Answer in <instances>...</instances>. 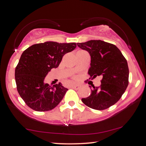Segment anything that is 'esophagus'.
Here are the masks:
<instances>
[{"mask_svg":"<svg viewBox=\"0 0 146 146\" xmlns=\"http://www.w3.org/2000/svg\"><path fill=\"white\" fill-rule=\"evenodd\" d=\"M71 88L74 89V90H78L79 88H80V86L78 85V84H73V85H72V86H71Z\"/></svg>","mask_w":146,"mask_h":146,"instance_id":"esophagus-1","label":"esophagus"}]
</instances>
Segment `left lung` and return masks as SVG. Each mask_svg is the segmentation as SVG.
Returning a JSON list of instances; mask_svg holds the SVG:
<instances>
[{"mask_svg": "<svg viewBox=\"0 0 146 146\" xmlns=\"http://www.w3.org/2000/svg\"><path fill=\"white\" fill-rule=\"evenodd\" d=\"M91 56L88 74L91 79L101 76V85H91V94L82 102L94 110H104L117 103L129 84V68L126 59L114 44L100 40L77 43Z\"/></svg>", "mask_w": 146, "mask_h": 146, "instance_id": "1", "label": "left lung"}]
</instances>
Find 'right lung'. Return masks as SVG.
I'll list each match as a JSON object with an SVG mask.
<instances>
[{"label":"right lung","mask_w":146,"mask_h":146,"mask_svg":"<svg viewBox=\"0 0 146 146\" xmlns=\"http://www.w3.org/2000/svg\"><path fill=\"white\" fill-rule=\"evenodd\" d=\"M76 47V43L49 41L33 44L22 54L15 72L17 89L32 110H51L62 100L68 89L60 82L49 86L44 83V78L51 69L58 67L63 56Z\"/></svg>","instance_id":"obj_1"}]
</instances>
